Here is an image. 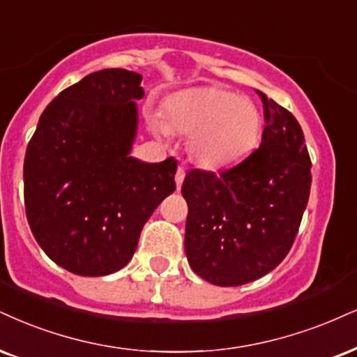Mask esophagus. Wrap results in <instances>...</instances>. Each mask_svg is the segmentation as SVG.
Wrapping results in <instances>:
<instances>
[{
    "instance_id": "34e87169",
    "label": "esophagus",
    "mask_w": 357,
    "mask_h": 357,
    "mask_svg": "<svg viewBox=\"0 0 357 357\" xmlns=\"http://www.w3.org/2000/svg\"><path fill=\"white\" fill-rule=\"evenodd\" d=\"M183 180H185V169H183V167H178L177 172H175V183H177L178 190L180 187H182Z\"/></svg>"
}]
</instances>
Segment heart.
Here are the masks:
<instances>
[{
    "label": "heart",
    "mask_w": 357,
    "mask_h": 357,
    "mask_svg": "<svg viewBox=\"0 0 357 357\" xmlns=\"http://www.w3.org/2000/svg\"><path fill=\"white\" fill-rule=\"evenodd\" d=\"M165 122L153 121L158 134H188V151L204 169L231 167L259 142L263 119L252 99L215 86L175 92L164 104Z\"/></svg>",
    "instance_id": "1"
}]
</instances>
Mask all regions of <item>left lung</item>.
Here are the masks:
<instances>
[{
	"label": "left lung",
	"instance_id": "8db88e82",
	"mask_svg": "<svg viewBox=\"0 0 357 357\" xmlns=\"http://www.w3.org/2000/svg\"><path fill=\"white\" fill-rule=\"evenodd\" d=\"M258 92L261 145L230 169L185 175V253L192 270L217 286H240L275 270L294 243L310 199L311 158L301 126Z\"/></svg>",
	"mask_w": 357,
	"mask_h": 357
}]
</instances>
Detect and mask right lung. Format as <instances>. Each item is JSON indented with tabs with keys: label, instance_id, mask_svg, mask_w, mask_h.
Returning <instances> with one entry per match:
<instances>
[{
	"label": "right lung",
	"instance_id": "obj_1",
	"mask_svg": "<svg viewBox=\"0 0 357 357\" xmlns=\"http://www.w3.org/2000/svg\"><path fill=\"white\" fill-rule=\"evenodd\" d=\"M142 76L102 69L54 98L24 157V206L34 238L64 270L105 276L124 268L140 231L175 192L177 160L130 157Z\"/></svg>",
	"mask_w": 357,
	"mask_h": 357
}]
</instances>
